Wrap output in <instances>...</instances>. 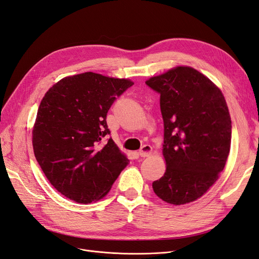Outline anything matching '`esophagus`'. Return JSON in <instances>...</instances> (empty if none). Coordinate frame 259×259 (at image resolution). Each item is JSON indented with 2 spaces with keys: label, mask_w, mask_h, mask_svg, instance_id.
Returning a JSON list of instances; mask_svg holds the SVG:
<instances>
[{
  "label": "esophagus",
  "mask_w": 259,
  "mask_h": 259,
  "mask_svg": "<svg viewBox=\"0 0 259 259\" xmlns=\"http://www.w3.org/2000/svg\"><path fill=\"white\" fill-rule=\"evenodd\" d=\"M138 154H139L141 157H148V156H150L151 154H152V147H151L150 145L142 146L141 149L139 150Z\"/></svg>",
  "instance_id": "obj_1"
}]
</instances>
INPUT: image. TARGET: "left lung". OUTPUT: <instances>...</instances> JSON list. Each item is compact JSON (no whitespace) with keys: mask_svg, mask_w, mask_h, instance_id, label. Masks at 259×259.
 Instances as JSON below:
<instances>
[{"mask_svg":"<svg viewBox=\"0 0 259 259\" xmlns=\"http://www.w3.org/2000/svg\"><path fill=\"white\" fill-rule=\"evenodd\" d=\"M146 83L160 94L166 171L152 183L175 206L197 200L217 182L230 150L231 120L217 84L190 66H176Z\"/></svg>","mask_w":259,"mask_h":259,"instance_id":"1","label":"left lung"}]
</instances>
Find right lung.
<instances>
[{
    "instance_id": "add662e5",
    "label": "right lung",
    "mask_w": 259,
    "mask_h": 259,
    "mask_svg": "<svg viewBox=\"0 0 259 259\" xmlns=\"http://www.w3.org/2000/svg\"><path fill=\"white\" fill-rule=\"evenodd\" d=\"M134 82L87 72L61 79L45 94L32 131V144L42 172L55 189L79 203L108 194L128 164L109 138L107 112Z\"/></svg>"
}]
</instances>
